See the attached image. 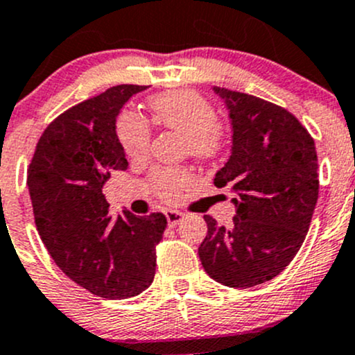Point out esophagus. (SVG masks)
Instances as JSON below:
<instances>
[{
  "instance_id": "esophagus-1",
  "label": "esophagus",
  "mask_w": 355,
  "mask_h": 355,
  "mask_svg": "<svg viewBox=\"0 0 355 355\" xmlns=\"http://www.w3.org/2000/svg\"><path fill=\"white\" fill-rule=\"evenodd\" d=\"M166 218H167V224H169L171 227H176L178 224H181L184 215L178 210H166Z\"/></svg>"
}]
</instances>
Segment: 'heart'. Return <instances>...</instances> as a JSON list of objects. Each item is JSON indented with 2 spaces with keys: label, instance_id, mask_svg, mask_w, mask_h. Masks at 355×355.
<instances>
[{
  "label": "heart",
  "instance_id": "heart-1",
  "mask_svg": "<svg viewBox=\"0 0 355 355\" xmlns=\"http://www.w3.org/2000/svg\"><path fill=\"white\" fill-rule=\"evenodd\" d=\"M153 119L162 128L184 135V150L198 160H208L222 148V128L217 123L214 105L200 94L174 90L153 96L148 101ZM116 135L123 150L131 159H144L150 148V126L131 111L119 114ZM191 181V174L181 167L159 169L152 174V188L157 196L173 202Z\"/></svg>",
  "mask_w": 355,
  "mask_h": 355
}]
</instances>
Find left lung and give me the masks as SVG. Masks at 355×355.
<instances>
[{
	"instance_id": "left-lung-1",
	"label": "left lung",
	"mask_w": 355,
	"mask_h": 355,
	"mask_svg": "<svg viewBox=\"0 0 355 355\" xmlns=\"http://www.w3.org/2000/svg\"><path fill=\"white\" fill-rule=\"evenodd\" d=\"M229 109L232 152L215 174L236 198L232 225L203 215L208 232L198 254L205 272L227 287L265 284L286 270L304 243L318 202L314 140L287 109L214 87Z\"/></svg>"
}]
</instances>
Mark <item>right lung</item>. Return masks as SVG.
<instances>
[{"instance_id": "1", "label": "right lung", "mask_w": 355, "mask_h": 355, "mask_svg": "<svg viewBox=\"0 0 355 355\" xmlns=\"http://www.w3.org/2000/svg\"><path fill=\"white\" fill-rule=\"evenodd\" d=\"M145 85H116L73 105L44 130L27 171L35 225L54 263L104 299L138 295L155 275L166 215L112 217L102 186L128 160L116 118Z\"/></svg>"}]
</instances>
